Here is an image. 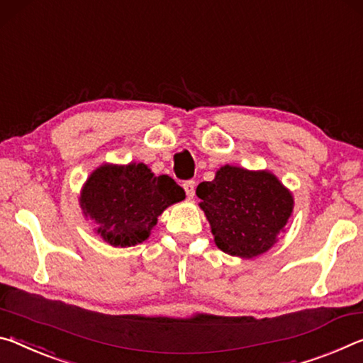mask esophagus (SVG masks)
Returning a JSON list of instances; mask_svg holds the SVG:
<instances>
[{
    "label": "esophagus",
    "instance_id": "1",
    "mask_svg": "<svg viewBox=\"0 0 363 363\" xmlns=\"http://www.w3.org/2000/svg\"><path fill=\"white\" fill-rule=\"evenodd\" d=\"M183 188H185V193L189 199L193 198L194 193H196V182L194 180H186L183 183Z\"/></svg>",
    "mask_w": 363,
    "mask_h": 363
}]
</instances>
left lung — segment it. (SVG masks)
<instances>
[{
	"label": "left lung",
	"mask_w": 363,
	"mask_h": 363,
	"mask_svg": "<svg viewBox=\"0 0 363 363\" xmlns=\"http://www.w3.org/2000/svg\"><path fill=\"white\" fill-rule=\"evenodd\" d=\"M218 249L255 257L273 246L293 212V196L269 172L225 165L196 188Z\"/></svg>",
	"instance_id": "left-lung-1"
}]
</instances>
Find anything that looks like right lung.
<instances>
[{
  "mask_svg": "<svg viewBox=\"0 0 363 363\" xmlns=\"http://www.w3.org/2000/svg\"><path fill=\"white\" fill-rule=\"evenodd\" d=\"M183 199L185 191L174 178L156 177L145 164H128L94 170L80 203L104 241L127 247L147 240L165 207Z\"/></svg>",
  "mask_w": 363,
  "mask_h": 363,
  "instance_id": "add662e5",
  "label": "right lung"
}]
</instances>
